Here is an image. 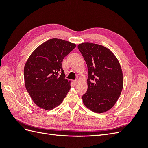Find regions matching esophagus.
Here are the masks:
<instances>
[{
    "instance_id": "esophagus-1",
    "label": "esophagus",
    "mask_w": 148,
    "mask_h": 148,
    "mask_svg": "<svg viewBox=\"0 0 148 148\" xmlns=\"http://www.w3.org/2000/svg\"><path fill=\"white\" fill-rule=\"evenodd\" d=\"M73 84H74L75 85H77V84H78V80H74V81H73Z\"/></svg>"
}]
</instances>
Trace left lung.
Wrapping results in <instances>:
<instances>
[{"instance_id":"obj_1","label":"left lung","mask_w":148,"mask_h":148,"mask_svg":"<svg viewBox=\"0 0 148 148\" xmlns=\"http://www.w3.org/2000/svg\"><path fill=\"white\" fill-rule=\"evenodd\" d=\"M78 48L88 70V90L83 102L94 112H105L115 105L123 88L119 62L109 49L99 44L84 42Z\"/></svg>"}]
</instances>
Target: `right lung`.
Wrapping results in <instances>:
<instances>
[{"instance_id":"obj_1","label":"right lung","mask_w":148,"mask_h":148,"mask_svg":"<svg viewBox=\"0 0 148 148\" xmlns=\"http://www.w3.org/2000/svg\"><path fill=\"white\" fill-rule=\"evenodd\" d=\"M75 44L53 38L41 44L29 57L24 68L26 90L41 108L51 110L60 104L70 89L62 62Z\"/></svg>"}]
</instances>
